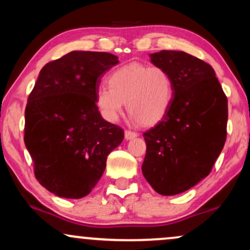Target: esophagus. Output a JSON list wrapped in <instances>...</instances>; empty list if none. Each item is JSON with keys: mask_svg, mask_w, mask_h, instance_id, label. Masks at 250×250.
Wrapping results in <instances>:
<instances>
[{"mask_svg": "<svg viewBox=\"0 0 250 250\" xmlns=\"http://www.w3.org/2000/svg\"><path fill=\"white\" fill-rule=\"evenodd\" d=\"M137 136V133H135V131H131V130H125V140H131V139H135V137Z\"/></svg>", "mask_w": 250, "mask_h": 250, "instance_id": "1", "label": "esophagus"}]
</instances>
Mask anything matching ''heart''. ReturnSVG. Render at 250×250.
Here are the masks:
<instances>
[{"instance_id": "b5f03b06", "label": "heart", "mask_w": 250, "mask_h": 250, "mask_svg": "<svg viewBox=\"0 0 250 250\" xmlns=\"http://www.w3.org/2000/svg\"><path fill=\"white\" fill-rule=\"evenodd\" d=\"M174 82L161 65L131 62L113 70L108 76V87L96 91V105L109 122H115L125 102L133 119L143 125L161 121L170 108Z\"/></svg>"}]
</instances>
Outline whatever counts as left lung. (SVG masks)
Returning a JSON list of instances; mask_svg holds the SVG:
<instances>
[{
  "label": "left lung",
  "mask_w": 250,
  "mask_h": 250,
  "mask_svg": "<svg viewBox=\"0 0 250 250\" xmlns=\"http://www.w3.org/2000/svg\"><path fill=\"white\" fill-rule=\"evenodd\" d=\"M174 82L163 119L143 133L147 153L142 173L161 195H176L208 176L227 139L228 100L210 64L185 51L150 55Z\"/></svg>",
  "instance_id": "1"
}]
</instances>
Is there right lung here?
I'll return each instance as SVG.
<instances>
[{
  "instance_id": "add662e5",
  "label": "right lung",
  "mask_w": 250,
  "mask_h": 250,
  "mask_svg": "<svg viewBox=\"0 0 250 250\" xmlns=\"http://www.w3.org/2000/svg\"><path fill=\"white\" fill-rule=\"evenodd\" d=\"M119 63L101 51H71L40 71L24 111V143L40 185L65 199L93 190L125 137L96 105L100 76Z\"/></svg>"
}]
</instances>
